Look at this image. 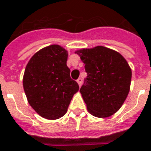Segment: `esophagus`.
Listing matches in <instances>:
<instances>
[{
  "label": "esophagus",
  "instance_id": "34e87169",
  "mask_svg": "<svg viewBox=\"0 0 151 151\" xmlns=\"http://www.w3.org/2000/svg\"><path fill=\"white\" fill-rule=\"evenodd\" d=\"M77 83H78V85H79V86L81 87V85H82V79L81 78H79L77 80Z\"/></svg>",
  "mask_w": 151,
  "mask_h": 151
}]
</instances>
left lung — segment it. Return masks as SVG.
<instances>
[{
  "mask_svg": "<svg viewBox=\"0 0 151 151\" xmlns=\"http://www.w3.org/2000/svg\"><path fill=\"white\" fill-rule=\"evenodd\" d=\"M87 77L80 92L88 111L99 118L111 116L120 110L129 94L131 69L116 50L98 45L77 50Z\"/></svg>",
  "mask_w": 151,
  "mask_h": 151,
  "instance_id": "obj_1",
  "label": "left lung"
}]
</instances>
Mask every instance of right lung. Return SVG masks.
Listing matches in <instances>:
<instances>
[{"label": "right lung", "mask_w": 151, "mask_h": 151, "mask_svg": "<svg viewBox=\"0 0 151 151\" xmlns=\"http://www.w3.org/2000/svg\"><path fill=\"white\" fill-rule=\"evenodd\" d=\"M68 51L59 45L44 47L32 55L23 76L28 103L41 117L57 120L67 112L73 96L79 91L66 65Z\"/></svg>", "instance_id": "1"}]
</instances>
